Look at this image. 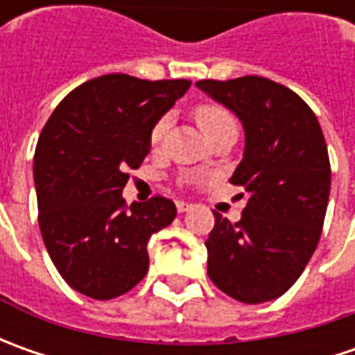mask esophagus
I'll use <instances>...</instances> for the list:
<instances>
[{"instance_id": "1", "label": "esophagus", "mask_w": 355, "mask_h": 355, "mask_svg": "<svg viewBox=\"0 0 355 355\" xmlns=\"http://www.w3.org/2000/svg\"><path fill=\"white\" fill-rule=\"evenodd\" d=\"M175 207H178V211L180 213L189 211V209H191V203H187V201H175Z\"/></svg>"}]
</instances>
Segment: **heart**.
I'll return each instance as SVG.
<instances>
[{
  "label": "heart",
  "instance_id": "obj_1",
  "mask_svg": "<svg viewBox=\"0 0 355 355\" xmlns=\"http://www.w3.org/2000/svg\"><path fill=\"white\" fill-rule=\"evenodd\" d=\"M196 114V120H198L199 128L203 130L205 136H211L213 132L221 130L223 126H229V124H235L233 120V114L227 110L225 106L215 103H201L196 106L193 110ZM166 128H168V116L159 118L156 122V126L152 128V134H150V140L152 144H159L164 134H166Z\"/></svg>",
  "mask_w": 355,
  "mask_h": 355
}]
</instances>
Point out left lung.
Masks as SVG:
<instances>
[{
	"instance_id": "left-lung-1",
	"label": "left lung",
	"mask_w": 355,
	"mask_h": 355,
	"mask_svg": "<svg viewBox=\"0 0 355 355\" xmlns=\"http://www.w3.org/2000/svg\"><path fill=\"white\" fill-rule=\"evenodd\" d=\"M196 85L241 120L245 150L231 184L249 191L237 223L213 211L207 275L239 302L275 300L302 275L320 241L330 159L318 118L296 92L263 76Z\"/></svg>"
}]
</instances>
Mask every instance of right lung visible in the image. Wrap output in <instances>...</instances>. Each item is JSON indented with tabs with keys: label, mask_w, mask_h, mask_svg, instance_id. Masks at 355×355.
Instances as JSON below:
<instances>
[{
	"label": "right lung",
	"mask_w": 355,
	"mask_h": 355,
	"mask_svg": "<svg viewBox=\"0 0 355 355\" xmlns=\"http://www.w3.org/2000/svg\"><path fill=\"white\" fill-rule=\"evenodd\" d=\"M189 85L104 75L67 94L47 120L33 159L39 227L76 293L110 300L146 277L148 241L178 211L162 196L128 207L122 189L150 152L152 128Z\"/></svg>",
	"instance_id": "obj_1"
}]
</instances>
